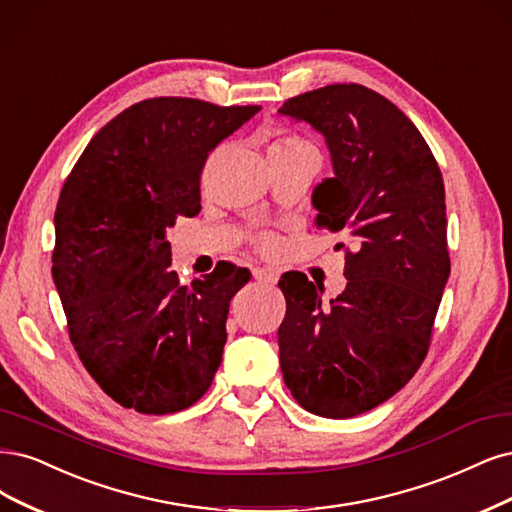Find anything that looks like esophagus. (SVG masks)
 <instances>
[{
    "label": "esophagus",
    "mask_w": 512,
    "mask_h": 512,
    "mask_svg": "<svg viewBox=\"0 0 512 512\" xmlns=\"http://www.w3.org/2000/svg\"><path fill=\"white\" fill-rule=\"evenodd\" d=\"M254 277L258 281H264V284H275V281H277V271L267 269V267H258V269H254Z\"/></svg>",
    "instance_id": "34e87169"
}]
</instances>
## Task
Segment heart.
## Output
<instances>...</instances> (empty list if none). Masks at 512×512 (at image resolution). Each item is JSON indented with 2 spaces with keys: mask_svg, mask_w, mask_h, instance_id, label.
<instances>
[{
  "mask_svg": "<svg viewBox=\"0 0 512 512\" xmlns=\"http://www.w3.org/2000/svg\"><path fill=\"white\" fill-rule=\"evenodd\" d=\"M301 146H307L305 142H301V139H296V137H281V139H277V142L271 146V150H273V148H301Z\"/></svg>",
  "mask_w": 512,
  "mask_h": 512,
  "instance_id": "b5f03b06",
  "label": "heart"
}]
</instances>
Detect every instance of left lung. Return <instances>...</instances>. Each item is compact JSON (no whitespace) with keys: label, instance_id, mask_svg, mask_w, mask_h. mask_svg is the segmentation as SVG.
<instances>
[{"label":"left lung","instance_id":"1","mask_svg":"<svg viewBox=\"0 0 512 512\" xmlns=\"http://www.w3.org/2000/svg\"><path fill=\"white\" fill-rule=\"evenodd\" d=\"M279 114L324 137L334 175L313 188L315 226L356 248L328 305L307 275L279 279L281 375L303 409L356 417L402 390L428 354L451 271L443 175L413 122L366 86L315 88Z\"/></svg>","mask_w":512,"mask_h":512}]
</instances>
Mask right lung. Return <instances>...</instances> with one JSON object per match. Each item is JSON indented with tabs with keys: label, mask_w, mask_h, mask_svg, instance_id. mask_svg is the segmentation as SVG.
<instances>
[{
	"label": "right lung",
	"mask_w": 512,
	"mask_h": 512,
	"mask_svg": "<svg viewBox=\"0 0 512 512\" xmlns=\"http://www.w3.org/2000/svg\"><path fill=\"white\" fill-rule=\"evenodd\" d=\"M258 112L188 97L139 101L88 142L65 180L52 279L82 364L122 407L175 413L214 381L228 305L252 273L224 262L182 286L167 228L199 214L209 152Z\"/></svg>",
	"instance_id": "add662e5"
}]
</instances>
